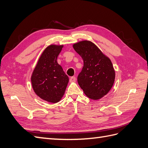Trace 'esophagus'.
Masks as SVG:
<instances>
[{
    "instance_id": "34e87169",
    "label": "esophagus",
    "mask_w": 148,
    "mask_h": 148,
    "mask_svg": "<svg viewBox=\"0 0 148 148\" xmlns=\"http://www.w3.org/2000/svg\"><path fill=\"white\" fill-rule=\"evenodd\" d=\"M75 81H76V78H75V77H72L70 78V82H75Z\"/></svg>"
}]
</instances>
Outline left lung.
Returning <instances> with one entry per match:
<instances>
[{"mask_svg": "<svg viewBox=\"0 0 148 148\" xmlns=\"http://www.w3.org/2000/svg\"><path fill=\"white\" fill-rule=\"evenodd\" d=\"M73 46L84 60V66L77 78L79 85L88 98L101 99L114 83L115 71L110 60L91 41H80Z\"/></svg>", "mask_w": 148, "mask_h": 148, "instance_id": "obj_1", "label": "left lung"}]
</instances>
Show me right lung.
<instances>
[{
	"mask_svg": "<svg viewBox=\"0 0 148 148\" xmlns=\"http://www.w3.org/2000/svg\"><path fill=\"white\" fill-rule=\"evenodd\" d=\"M63 47L50 45L39 58L31 76L34 92L47 102L56 103L63 96L69 78L62 67L57 62V58Z\"/></svg>",
	"mask_w": 148,
	"mask_h": 148,
	"instance_id": "obj_1",
	"label": "right lung"
}]
</instances>
